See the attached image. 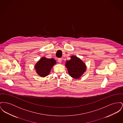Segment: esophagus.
Here are the masks:
<instances>
[{
  "instance_id": "1",
  "label": "esophagus",
  "mask_w": 123,
  "mask_h": 123,
  "mask_svg": "<svg viewBox=\"0 0 123 123\" xmlns=\"http://www.w3.org/2000/svg\"><path fill=\"white\" fill-rule=\"evenodd\" d=\"M58 62L59 64H61L62 63V59L61 58H58Z\"/></svg>"
}]
</instances>
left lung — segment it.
<instances>
[{
	"label": "left lung",
	"mask_w": 123,
	"mask_h": 123,
	"mask_svg": "<svg viewBox=\"0 0 123 123\" xmlns=\"http://www.w3.org/2000/svg\"><path fill=\"white\" fill-rule=\"evenodd\" d=\"M65 66L69 75L75 79H80L86 72V66L85 63L76 56H71V59L67 60Z\"/></svg>",
	"instance_id": "left-lung-1"
}]
</instances>
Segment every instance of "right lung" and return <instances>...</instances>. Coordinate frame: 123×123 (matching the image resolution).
<instances>
[{"instance_id": "right-lung-1", "label": "right lung", "mask_w": 123, "mask_h": 123, "mask_svg": "<svg viewBox=\"0 0 123 123\" xmlns=\"http://www.w3.org/2000/svg\"><path fill=\"white\" fill-rule=\"evenodd\" d=\"M56 63L53 58H47L45 57H43L37 61L34 68L37 73L39 76L43 78L49 74L52 68Z\"/></svg>"}]
</instances>
